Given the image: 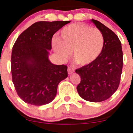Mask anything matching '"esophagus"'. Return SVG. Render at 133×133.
<instances>
[{
	"instance_id": "34e87169",
	"label": "esophagus",
	"mask_w": 133,
	"mask_h": 133,
	"mask_svg": "<svg viewBox=\"0 0 133 133\" xmlns=\"http://www.w3.org/2000/svg\"><path fill=\"white\" fill-rule=\"evenodd\" d=\"M68 72L69 74H72L73 72H74V70L72 68H70V67H68Z\"/></svg>"
}]
</instances>
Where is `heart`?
<instances>
[{
	"label": "heart",
	"mask_w": 133,
	"mask_h": 133,
	"mask_svg": "<svg viewBox=\"0 0 133 133\" xmlns=\"http://www.w3.org/2000/svg\"><path fill=\"white\" fill-rule=\"evenodd\" d=\"M103 35L97 28L82 23L64 27L60 38L54 37L52 45L55 52L64 59L72 51V57L77 64L88 65L94 62L101 54L104 47Z\"/></svg>",
	"instance_id": "heart-1"
}]
</instances>
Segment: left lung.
<instances>
[{"label":"left lung","instance_id":"left-lung-1","mask_svg":"<svg viewBox=\"0 0 133 133\" xmlns=\"http://www.w3.org/2000/svg\"><path fill=\"white\" fill-rule=\"evenodd\" d=\"M91 21L103 34L104 47L95 61L76 70L81 77L77 91L84 100L98 103L109 98L118 88L123 56L121 43L116 34L99 21Z\"/></svg>","mask_w":133,"mask_h":133}]
</instances>
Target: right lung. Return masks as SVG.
Here are the masks:
<instances>
[{
  "label": "right lung",
  "instance_id": "obj_1",
  "mask_svg": "<svg viewBox=\"0 0 133 133\" xmlns=\"http://www.w3.org/2000/svg\"><path fill=\"white\" fill-rule=\"evenodd\" d=\"M71 21L37 22L24 30L14 45L11 56L12 82L25 103L34 106L50 103L59 82L68 77V67L49 59L53 35Z\"/></svg>",
  "mask_w": 133,
  "mask_h": 133
}]
</instances>
